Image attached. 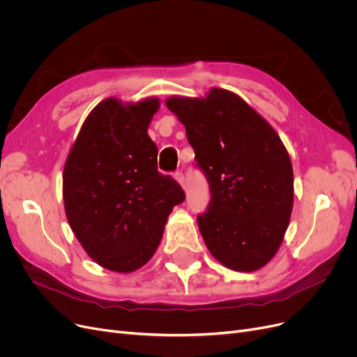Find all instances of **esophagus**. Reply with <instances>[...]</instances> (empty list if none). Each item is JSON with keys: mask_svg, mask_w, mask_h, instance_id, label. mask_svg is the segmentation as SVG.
Returning a JSON list of instances; mask_svg holds the SVG:
<instances>
[{"mask_svg": "<svg viewBox=\"0 0 357 357\" xmlns=\"http://www.w3.org/2000/svg\"><path fill=\"white\" fill-rule=\"evenodd\" d=\"M175 179L178 181V183L182 186V188L185 190V176H183V174L182 172H176L175 174Z\"/></svg>", "mask_w": 357, "mask_h": 357, "instance_id": "esophagus-1", "label": "esophagus"}]
</instances>
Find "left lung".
<instances>
[{"label":"left lung","mask_w":357,"mask_h":357,"mask_svg":"<svg viewBox=\"0 0 357 357\" xmlns=\"http://www.w3.org/2000/svg\"><path fill=\"white\" fill-rule=\"evenodd\" d=\"M197 166L210 185L198 227L226 268L253 272L276 255L294 204V172L272 126L236 93L211 88L205 98L171 97Z\"/></svg>","instance_id":"1"}]
</instances>
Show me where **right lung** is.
Instances as JSON below:
<instances>
[{"mask_svg":"<svg viewBox=\"0 0 357 357\" xmlns=\"http://www.w3.org/2000/svg\"><path fill=\"white\" fill-rule=\"evenodd\" d=\"M158 108V98L101 101L84 121L65 163L69 226L88 256L112 272L146 265L169 214L185 199L179 183L158 171V147L147 135Z\"/></svg>","mask_w":357,"mask_h":357,"instance_id":"1","label":"right lung"}]
</instances>
